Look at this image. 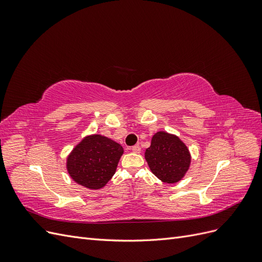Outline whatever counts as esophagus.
Segmentation results:
<instances>
[{
    "label": "esophagus",
    "mask_w": 262,
    "mask_h": 262,
    "mask_svg": "<svg viewBox=\"0 0 262 262\" xmlns=\"http://www.w3.org/2000/svg\"><path fill=\"white\" fill-rule=\"evenodd\" d=\"M132 152L133 153H140L141 152V146L140 145H134V146H132Z\"/></svg>",
    "instance_id": "1"
}]
</instances>
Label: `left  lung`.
<instances>
[{
    "label": "left lung",
    "mask_w": 262,
    "mask_h": 262,
    "mask_svg": "<svg viewBox=\"0 0 262 262\" xmlns=\"http://www.w3.org/2000/svg\"><path fill=\"white\" fill-rule=\"evenodd\" d=\"M144 156L150 171L166 184L180 181L191 163L187 145L175 134L165 131L154 134Z\"/></svg>",
    "instance_id": "obj_1"
}]
</instances>
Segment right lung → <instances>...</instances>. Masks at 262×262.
I'll return each mask as SVG.
<instances>
[{"mask_svg":"<svg viewBox=\"0 0 262 262\" xmlns=\"http://www.w3.org/2000/svg\"><path fill=\"white\" fill-rule=\"evenodd\" d=\"M122 146L101 134L85 137L67 158V169L76 184L91 190L105 187L115 175Z\"/></svg>","mask_w":262,"mask_h":262,"instance_id":"1","label":"right lung"}]
</instances>
